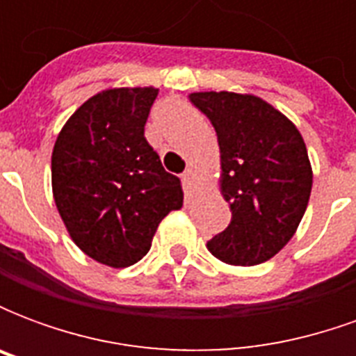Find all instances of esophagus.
Masks as SVG:
<instances>
[{
	"label": "esophagus",
	"instance_id": "esophagus-1",
	"mask_svg": "<svg viewBox=\"0 0 356 356\" xmlns=\"http://www.w3.org/2000/svg\"><path fill=\"white\" fill-rule=\"evenodd\" d=\"M185 181L188 183V185H198V181H200V177H198V173L193 170V168H188V170L185 171Z\"/></svg>",
	"mask_w": 356,
	"mask_h": 356
}]
</instances>
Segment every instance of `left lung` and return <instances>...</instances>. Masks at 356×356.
<instances>
[{"label": "left lung", "instance_id": "left-lung-1", "mask_svg": "<svg viewBox=\"0 0 356 356\" xmlns=\"http://www.w3.org/2000/svg\"><path fill=\"white\" fill-rule=\"evenodd\" d=\"M188 99L216 127L219 191L231 206L229 227L208 242L219 261L252 267L282 250L303 219L313 168L296 124L261 97L198 91Z\"/></svg>", "mask_w": 356, "mask_h": 356}]
</instances>
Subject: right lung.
I'll list each match as a JSON object with an SVG mask.
<instances>
[{"instance_id": "obj_1", "label": "right lung", "mask_w": 356, "mask_h": 356, "mask_svg": "<svg viewBox=\"0 0 356 356\" xmlns=\"http://www.w3.org/2000/svg\"><path fill=\"white\" fill-rule=\"evenodd\" d=\"M156 88L99 91L68 118L51 156V185L74 244L114 268L140 261L158 225L183 206L181 181L145 139Z\"/></svg>"}]
</instances>
